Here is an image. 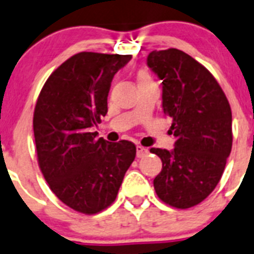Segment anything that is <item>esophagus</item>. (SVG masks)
Masks as SVG:
<instances>
[{"label": "esophagus", "mask_w": 254, "mask_h": 254, "mask_svg": "<svg viewBox=\"0 0 254 254\" xmlns=\"http://www.w3.org/2000/svg\"><path fill=\"white\" fill-rule=\"evenodd\" d=\"M147 153H148L147 148H144L142 145H136V157H144Z\"/></svg>", "instance_id": "1"}]
</instances>
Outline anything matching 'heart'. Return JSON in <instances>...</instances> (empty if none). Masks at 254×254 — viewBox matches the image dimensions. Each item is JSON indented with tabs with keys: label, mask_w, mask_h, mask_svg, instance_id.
I'll return each instance as SVG.
<instances>
[{
	"label": "heart",
	"mask_w": 254,
	"mask_h": 254,
	"mask_svg": "<svg viewBox=\"0 0 254 254\" xmlns=\"http://www.w3.org/2000/svg\"><path fill=\"white\" fill-rule=\"evenodd\" d=\"M144 81H153V80H152V78L149 76L148 72L140 71L139 74H138V83H144Z\"/></svg>",
	"instance_id": "1"
}]
</instances>
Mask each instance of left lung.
<instances>
[{
  "label": "left lung",
  "instance_id": "1",
  "mask_svg": "<svg viewBox=\"0 0 254 254\" xmlns=\"http://www.w3.org/2000/svg\"><path fill=\"white\" fill-rule=\"evenodd\" d=\"M147 65L162 80V109L173 119V151L153 180L158 198L175 208L197 206L219 184L233 145L231 109L213 75L183 51H152Z\"/></svg>",
  "mask_w": 254,
  "mask_h": 254
}]
</instances>
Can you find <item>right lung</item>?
<instances>
[{"mask_svg": "<svg viewBox=\"0 0 254 254\" xmlns=\"http://www.w3.org/2000/svg\"><path fill=\"white\" fill-rule=\"evenodd\" d=\"M130 59L131 55H74L50 75L35 103L39 169L55 195L80 213L94 215L111 206L135 158L134 143H110L92 133L107 114L114 75Z\"/></svg>", "mask_w": 254, "mask_h": 254, "instance_id": "obj_1", "label": "right lung"}]
</instances>
